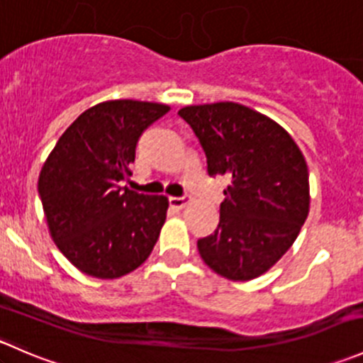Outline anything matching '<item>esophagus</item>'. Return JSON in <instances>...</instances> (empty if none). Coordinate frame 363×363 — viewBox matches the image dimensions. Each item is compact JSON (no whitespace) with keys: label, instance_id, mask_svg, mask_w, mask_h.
Masks as SVG:
<instances>
[{"label":"esophagus","instance_id":"obj_1","mask_svg":"<svg viewBox=\"0 0 363 363\" xmlns=\"http://www.w3.org/2000/svg\"><path fill=\"white\" fill-rule=\"evenodd\" d=\"M168 203L174 208H182L188 203V199H186V196H170V199H168Z\"/></svg>","mask_w":363,"mask_h":363}]
</instances>
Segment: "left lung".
Masks as SVG:
<instances>
[{
	"label": "left lung",
	"instance_id": "left-lung-1",
	"mask_svg": "<svg viewBox=\"0 0 363 363\" xmlns=\"http://www.w3.org/2000/svg\"><path fill=\"white\" fill-rule=\"evenodd\" d=\"M179 116L195 131L208 175L230 179L218 228L196 242L200 256L226 279H255L290 250L309 214L303 155L279 124L244 105H191Z\"/></svg>",
	"mask_w": 363,
	"mask_h": 363
}]
</instances>
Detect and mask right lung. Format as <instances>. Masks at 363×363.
I'll use <instances>...</instances> for the list:
<instances>
[{
    "instance_id": "add662e5",
    "label": "right lung",
    "mask_w": 363,
    "mask_h": 363,
    "mask_svg": "<svg viewBox=\"0 0 363 363\" xmlns=\"http://www.w3.org/2000/svg\"><path fill=\"white\" fill-rule=\"evenodd\" d=\"M170 107L112 100L80 113L57 140L38 179L49 232L84 274L116 279L147 259L167 219L168 199L126 186L145 128Z\"/></svg>"
}]
</instances>
